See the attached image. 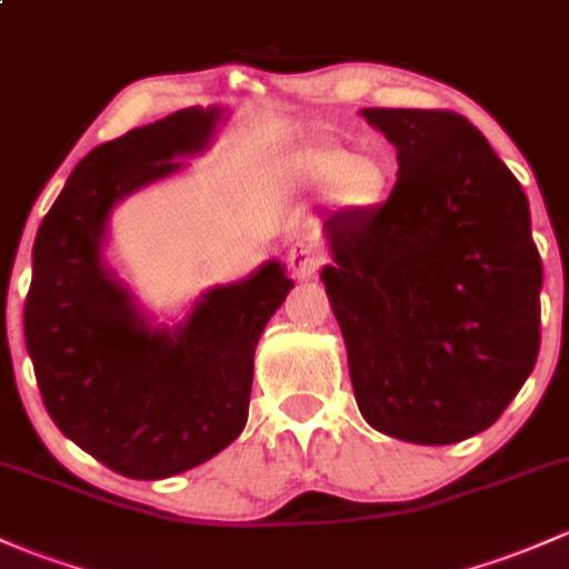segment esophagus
Returning <instances> with one entry per match:
<instances>
[{"label":"esophagus","instance_id":"34e87169","mask_svg":"<svg viewBox=\"0 0 569 569\" xmlns=\"http://www.w3.org/2000/svg\"><path fill=\"white\" fill-rule=\"evenodd\" d=\"M322 254L311 238H298L290 249H287V266L292 268L298 279H311L320 268Z\"/></svg>","mask_w":569,"mask_h":569}]
</instances>
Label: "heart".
I'll use <instances>...</instances> for the list:
<instances>
[{
	"label": "heart",
	"mask_w": 569,
	"mask_h": 569,
	"mask_svg": "<svg viewBox=\"0 0 569 569\" xmlns=\"http://www.w3.org/2000/svg\"><path fill=\"white\" fill-rule=\"evenodd\" d=\"M287 173L303 187L331 181L333 200L347 209H366V206L380 203L390 184L388 162L371 154L352 157L339 146H311V149L296 151L287 160Z\"/></svg>",
	"instance_id": "1"
}]
</instances>
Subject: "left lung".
I'll return each mask as SVG.
<instances>
[{"label": "left lung", "mask_w": 569, "mask_h": 569, "mask_svg": "<svg viewBox=\"0 0 569 569\" xmlns=\"http://www.w3.org/2000/svg\"><path fill=\"white\" fill-rule=\"evenodd\" d=\"M396 146L382 206L328 217L322 268L366 423L450 445L497 423L540 352L529 200L456 111L363 108Z\"/></svg>", "instance_id": "1"}]
</instances>
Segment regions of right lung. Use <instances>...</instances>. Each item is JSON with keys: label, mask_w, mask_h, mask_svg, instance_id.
<instances>
[{"label": "right lung", "mask_w": 569, "mask_h": 569, "mask_svg": "<svg viewBox=\"0 0 569 569\" xmlns=\"http://www.w3.org/2000/svg\"><path fill=\"white\" fill-rule=\"evenodd\" d=\"M217 119V108H184L91 149L34 238L23 336L42 405L64 437L124 478L187 472L243 431L254 347L292 287L266 262L160 331L102 266L116 200L179 170L176 157L203 149Z\"/></svg>", "instance_id": "right-lung-1"}]
</instances>
